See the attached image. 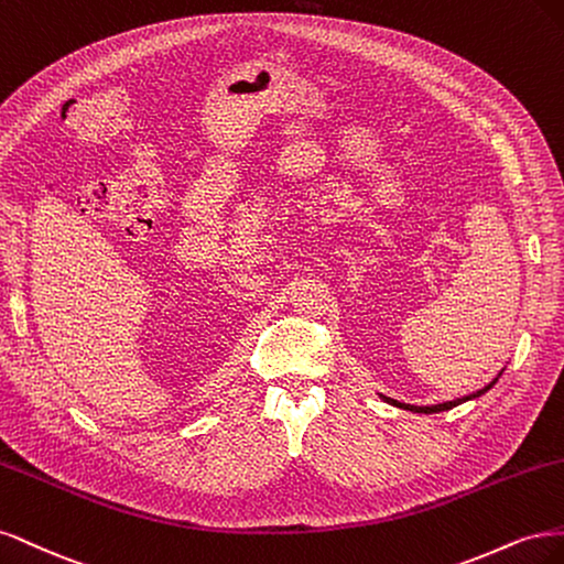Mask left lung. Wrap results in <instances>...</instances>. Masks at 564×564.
Masks as SVG:
<instances>
[{"label": "left lung", "mask_w": 564, "mask_h": 564, "mask_svg": "<svg viewBox=\"0 0 564 564\" xmlns=\"http://www.w3.org/2000/svg\"><path fill=\"white\" fill-rule=\"evenodd\" d=\"M495 381H497V379H495ZM495 381H492V384H495ZM492 384H487L485 389H480V391H476V393H470V395H466V398H457V401L441 403V405H431V408H416V405H405V403H398V401H393V398H387V395H384V401H389V403H393V405H398V408H405V410H410V412H422V414H431V412H445V410L457 408L459 403L468 401V398H478V395H482L485 391L492 389Z\"/></svg>", "instance_id": "8db88e82"}]
</instances>
